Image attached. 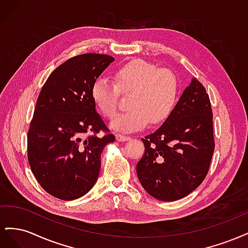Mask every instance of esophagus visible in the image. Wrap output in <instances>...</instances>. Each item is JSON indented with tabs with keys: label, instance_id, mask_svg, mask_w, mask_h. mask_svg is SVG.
<instances>
[{
	"label": "esophagus",
	"instance_id": "1",
	"mask_svg": "<svg viewBox=\"0 0 248 248\" xmlns=\"http://www.w3.org/2000/svg\"><path fill=\"white\" fill-rule=\"evenodd\" d=\"M131 138L130 137H126V136H123V134H117L116 136V140L118 141H126V140H129Z\"/></svg>",
	"mask_w": 248,
	"mask_h": 248
}]
</instances>
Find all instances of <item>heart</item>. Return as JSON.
<instances>
[{
  "mask_svg": "<svg viewBox=\"0 0 248 248\" xmlns=\"http://www.w3.org/2000/svg\"><path fill=\"white\" fill-rule=\"evenodd\" d=\"M117 87L106 78H98L91 89L92 100L101 114L112 119L118 110V90L129 93V110L110 123L112 129L132 132L149 124L157 126L171 114L178 99V82L174 73L158 69L154 64L134 60L117 69ZM118 89H117L116 88Z\"/></svg>",
  "mask_w": 248,
  "mask_h": 248,
  "instance_id": "b5f03b06",
  "label": "heart"
}]
</instances>
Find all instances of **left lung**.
I'll return each instance as SVG.
<instances>
[{
	"mask_svg": "<svg viewBox=\"0 0 248 248\" xmlns=\"http://www.w3.org/2000/svg\"><path fill=\"white\" fill-rule=\"evenodd\" d=\"M209 95L192 78L170 117L141 139L145 153L137 164L141 186L159 201H176L198 188L214 152Z\"/></svg>",
	"mask_w": 248,
	"mask_h": 248,
	"instance_id": "obj_1",
	"label": "left lung"
}]
</instances>
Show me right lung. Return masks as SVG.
<instances>
[{
    "label": "right lung",
    "mask_w": 248,
    "mask_h": 248,
    "mask_svg": "<svg viewBox=\"0 0 248 248\" xmlns=\"http://www.w3.org/2000/svg\"><path fill=\"white\" fill-rule=\"evenodd\" d=\"M115 59L84 54L51 72L36 102L28 132V159L37 181L51 196L77 200L91 190L104 147L115 141L96 111L93 82ZM92 132L93 135H88Z\"/></svg>",
    "instance_id": "add662e5"
}]
</instances>
